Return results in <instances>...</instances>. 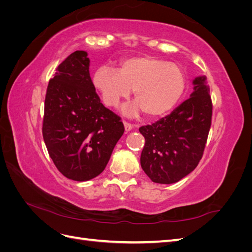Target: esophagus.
Masks as SVG:
<instances>
[{
  "label": "esophagus",
  "instance_id": "34e87169",
  "mask_svg": "<svg viewBox=\"0 0 252 252\" xmlns=\"http://www.w3.org/2000/svg\"><path fill=\"white\" fill-rule=\"evenodd\" d=\"M123 124H124V127H125V130H126V131L131 130L132 127H133V125L130 124V123H128L127 121H123Z\"/></svg>",
  "mask_w": 252,
  "mask_h": 252
}]
</instances>
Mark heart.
<instances>
[{"instance_id": "b5f03b06", "label": "heart", "mask_w": 252, "mask_h": 252, "mask_svg": "<svg viewBox=\"0 0 252 252\" xmlns=\"http://www.w3.org/2000/svg\"><path fill=\"white\" fill-rule=\"evenodd\" d=\"M94 85L104 103L116 107L133 89L136 103L126 113L143 110L148 118H158L169 112L184 94L186 77L182 68L169 61L152 56L124 59L118 71L100 67L94 74Z\"/></svg>"}]
</instances>
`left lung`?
Here are the masks:
<instances>
[{
    "instance_id": "8db88e82",
    "label": "left lung",
    "mask_w": 252,
    "mask_h": 252,
    "mask_svg": "<svg viewBox=\"0 0 252 252\" xmlns=\"http://www.w3.org/2000/svg\"><path fill=\"white\" fill-rule=\"evenodd\" d=\"M194 91L169 116L140 127L145 138L141 166L150 180L172 184L199 165L211 126L212 101L205 77L193 81Z\"/></svg>"
}]
</instances>
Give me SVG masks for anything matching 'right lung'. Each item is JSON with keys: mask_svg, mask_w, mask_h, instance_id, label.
<instances>
[{"mask_svg": "<svg viewBox=\"0 0 252 252\" xmlns=\"http://www.w3.org/2000/svg\"><path fill=\"white\" fill-rule=\"evenodd\" d=\"M56 70L45 96L44 142L64 177L88 181L105 169L124 133L123 122L101 103L86 51L72 52Z\"/></svg>", "mask_w": 252, "mask_h": 252, "instance_id": "right-lung-1", "label": "right lung"}]
</instances>
